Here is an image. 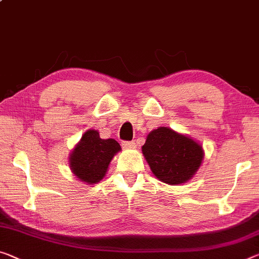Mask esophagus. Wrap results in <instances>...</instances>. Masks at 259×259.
I'll return each mask as SVG.
<instances>
[{
    "instance_id": "1",
    "label": "esophagus",
    "mask_w": 259,
    "mask_h": 259,
    "mask_svg": "<svg viewBox=\"0 0 259 259\" xmlns=\"http://www.w3.org/2000/svg\"><path fill=\"white\" fill-rule=\"evenodd\" d=\"M121 146H122V148H135V147H137V145H135V142L134 141H124L121 143Z\"/></svg>"
}]
</instances>
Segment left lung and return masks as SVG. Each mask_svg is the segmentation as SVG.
<instances>
[{"mask_svg": "<svg viewBox=\"0 0 259 259\" xmlns=\"http://www.w3.org/2000/svg\"><path fill=\"white\" fill-rule=\"evenodd\" d=\"M142 154L155 177L169 185L189 182L204 160L200 143L169 127H158L147 135Z\"/></svg>", "mask_w": 259, "mask_h": 259, "instance_id": "left-lung-1", "label": "left lung"}]
</instances>
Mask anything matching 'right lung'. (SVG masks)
<instances>
[{"instance_id":"add662e5","label":"right lung","mask_w":259,"mask_h":259,"mask_svg":"<svg viewBox=\"0 0 259 259\" xmlns=\"http://www.w3.org/2000/svg\"><path fill=\"white\" fill-rule=\"evenodd\" d=\"M121 147L114 139H101L96 130H88L69 154V168L87 184H97L106 176L110 162Z\"/></svg>"}]
</instances>
